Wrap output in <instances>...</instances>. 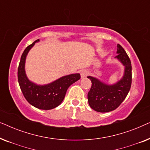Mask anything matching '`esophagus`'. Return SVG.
Returning <instances> with one entry per match:
<instances>
[{
    "label": "esophagus",
    "mask_w": 150,
    "mask_h": 150,
    "mask_svg": "<svg viewBox=\"0 0 150 150\" xmlns=\"http://www.w3.org/2000/svg\"><path fill=\"white\" fill-rule=\"evenodd\" d=\"M88 75V71L86 70V69H83V70L81 71V76L82 79H84V78H86Z\"/></svg>",
    "instance_id": "obj_1"
}]
</instances>
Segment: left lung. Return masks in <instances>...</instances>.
<instances>
[{"mask_svg": "<svg viewBox=\"0 0 150 150\" xmlns=\"http://www.w3.org/2000/svg\"><path fill=\"white\" fill-rule=\"evenodd\" d=\"M117 59L124 67L122 77L113 84H107L98 78L89 76L92 85L87 95L88 102L92 109L97 112H106L116 109L125 100L132 83V65L130 59L122 46L117 44Z\"/></svg>", "mask_w": 150, "mask_h": 150, "instance_id": "left-lung-1", "label": "left lung"}]
</instances>
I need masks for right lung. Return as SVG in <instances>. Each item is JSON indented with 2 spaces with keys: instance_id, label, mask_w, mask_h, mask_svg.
I'll return each instance as SVG.
<instances>
[{
  "instance_id": "obj_1",
  "label": "right lung",
  "mask_w": 150,
  "mask_h": 150,
  "mask_svg": "<svg viewBox=\"0 0 150 150\" xmlns=\"http://www.w3.org/2000/svg\"><path fill=\"white\" fill-rule=\"evenodd\" d=\"M30 44L22 53L18 69V79L24 98L29 104L42 110H50L60 105L64 99L67 90L71 84L81 79L79 73L63 76L46 85H38L28 79L25 71L27 54L35 43Z\"/></svg>"
}]
</instances>
